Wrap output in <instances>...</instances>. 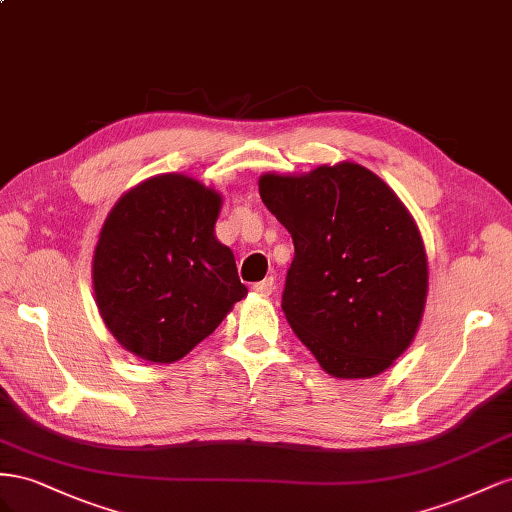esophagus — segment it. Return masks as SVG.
Instances as JSON below:
<instances>
[{
	"instance_id": "esophagus-1",
	"label": "esophagus",
	"mask_w": 512,
	"mask_h": 512,
	"mask_svg": "<svg viewBox=\"0 0 512 512\" xmlns=\"http://www.w3.org/2000/svg\"><path fill=\"white\" fill-rule=\"evenodd\" d=\"M274 279L272 276H268V279H264V281H259V283H253V291L255 294H259V296H270L272 291H274Z\"/></svg>"
}]
</instances>
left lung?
Here are the masks:
<instances>
[{
    "instance_id": "1",
    "label": "left lung",
    "mask_w": 512,
    "mask_h": 512,
    "mask_svg": "<svg viewBox=\"0 0 512 512\" xmlns=\"http://www.w3.org/2000/svg\"><path fill=\"white\" fill-rule=\"evenodd\" d=\"M259 195L294 240L283 313L332 377H375L416 337L427 253L392 188L356 163L264 173Z\"/></svg>"
}]
</instances>
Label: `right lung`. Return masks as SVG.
<instances>
[{"instance_id": "add662e5", "label": "right lung", "mask_w": 512, "mask_h": 512, "mask_svg": "<svg viewBox=\"0 0 512 512\" xmlns=\"http://www.w3.org/2000/svg\"><path fill=\"white\" fill-rule=\"evenodd\" d=\"M223 197L184 173L124 193L94 251L102 321L126 352L169 364L216 330L246 296L231 248L214 236Z\"/></svg>"}]
</instances>
